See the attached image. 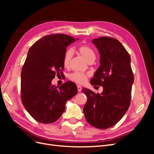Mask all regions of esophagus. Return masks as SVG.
<instances>
[{"label":"esophagus","mask_w":154,"mask_h":154,"mask_svg":"<svg viewBox=\"0 0 154 154\" xmlns=\"http://www.w3.org/2000/svg\"><path fill=\"white\" fill-rule=\"evenodd\" d=\"M77 88H78V92H81L82 89V87L80 85H78L77 86Z\"/></svg>","instance_id":"esophagus-1"}]
</instances>
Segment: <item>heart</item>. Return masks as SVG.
<instances>
[{
    "label": "heart",
    "instance_id": "1",
    "mask_svg": "<svg viewBox=\"0 0 154 154\" xmlns=\"http://www.w3.org/2000/svg\"><path fill=\"white\" fill-rule=\"evenodd\" d=\"M78 52L84 58V59L87 62H90L91 60H94L96 58V54L95 52L93 49H92L91 48L88 47L87 45H80L79 46L78 48ZM73 55V51L71 49H68L66 53L64 54L63 57V63L65 67H67L69 64L71 59ZM87 74L83 72H74L71 74L69 76L70 80H72V82H75L78 84H82L84 83L87 78Z\"/></svg>",
    "mask_w": 154,
    "mask_h": 154
}]
</instances>
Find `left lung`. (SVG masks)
<instances>
[{
    "mask_svg": "<svg viewBox=\"0 0 154 154\" xmlns=\"http://www.w3.org/2000/svg\"><path fill=\"white\" fill-rule=\"evenodd\" d=\"M92 42L99 51L100 66L91 83L103 89L101 94H96L83 88L87 97L83 113L92 127L106 129L117 123L129 108L134 78L130 55L119 41L105 36Z\"/></svg>",
    "mask_w": 154,
    "mask_h": 154,
    "instance_id": "left-lung-1",
    "label": "left lung"
}]
</instances>
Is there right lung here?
<instances>
[{
    "mask_svg": "<svg viewBox=\"0 0 154 154\" xmlns=\"http://www.w3.org/2000/svg\"><path fill=\"white\" fill-rule=\"evenodd\" d=\"M78 40L65 34L46 35L29 49L21 72V99L37 122H56L63 113L66 102L77 94L76 85L72 82L60 87L51 82L63 69L67 47Z\"/></svg>",
    "mask_w": 154,
    "mask_h": 154,
    "instance_id": "obj_1",
    "label": "right lung"
}]
</instances>
